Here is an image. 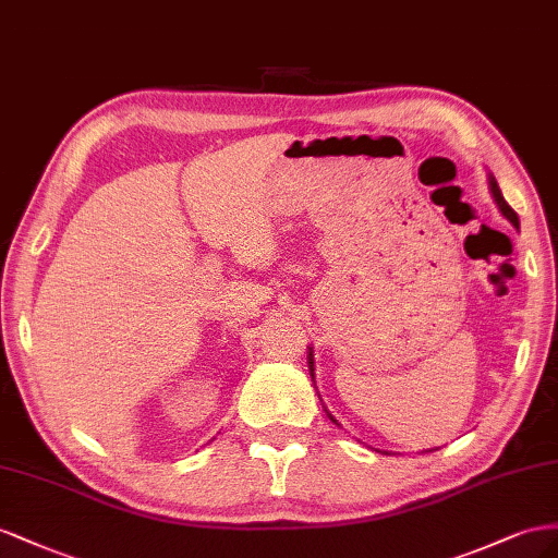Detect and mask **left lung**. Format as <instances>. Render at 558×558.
<instances>
[{"label":"left lung","mask_w":558,"mask_h":558,"mask_svg":"<svg viewBox=\"0 0 558 558\" xmlns=\"http://www.w3.org/2000/svg\"><path fill=\"white\" fill-rule=\"evenodd\" d=\"M488 186H490V194H493V198H496V203H498V208H500V213L509 219V221H512V227L514 229H519V217H517V213L512 210V208H509V205H507V201L502 198V194H500V186H498V182H496V178H493V174H490V178H488ZM308 369H311V378H315V367H313V350H311V353H308ZM327 416H329V421L331 423H337V421H333V416H331V413L327 411ZM339 425V423H337Z\"/></svg>","instance_id":"8db88e82"}]
</instances>
